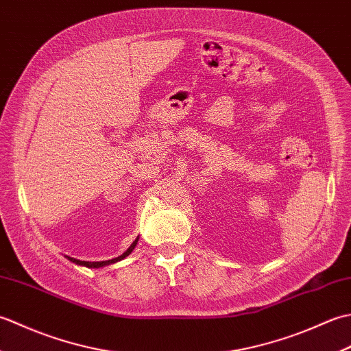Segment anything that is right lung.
Masks as SVG:
<instances>
[{"instance_id":"1","label":"right lung","mask_w":351,"mask_h":351,"mask_svg":"<svg viewBox=\"0 0 351 351\" xmlns=\"http://www.w3.org/2000/svg\"><path fill=\"white\" fill-rule=\"evenodd\" d=\"M137 241H138V238H136V241H134L128 249H126V252H123L121 256H117V258H113V259H108V261H95V263H92V261H80V259H75V258H71V256H66L68 258L71 263H73V264H77V265H83V267H88V268H99V267H106V265H110V264H114V263H119V261H122L123 258H126L130 255V253L136 249V245H137Z\"/></svg>"}]
</instances>
